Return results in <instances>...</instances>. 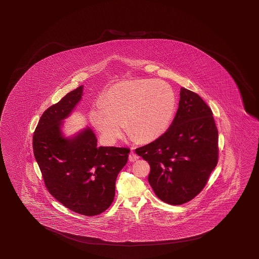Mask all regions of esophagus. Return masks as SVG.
Returning <instances> with one entry per match:
<instances>
[{
	"label": "esophagus",
	"mask_w": 259,
	"mask_h": 259,
	"mask_svg": "<svg viewBox=\"0 0 259 259\" xmlns=\"http://www.w3.org/2000/svg\"><path fill=\"white\" fill-rule=\"evenodd\" d=\"M138 159H139V156H138L137 154H135L133 151H132L130 155H128L130 162H135V161H137Z\"/></svg>",
	"instance_id": "esophagus-1"
}]
</instances>
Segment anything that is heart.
Returning <instances> with one entry per match:
<instances>
[{
  "mask_svg": "<svg viewBox=\"0 0 259 259\" xmlns=\"http://www.w3.org/2000/svg\"><path fill=\"white\" fill-rule=\"evenodd\" d=\"M176 109V95L159 79H130L113 85L103 105L90 111V119L107 143L121 137L124 124L138 142H152L169 127Z\"/></svg>",
  "mask_w": 259,
  "mask_h": 259,
  "instance_id": "heart-1",
  "label": "heart"
}]
</instances>
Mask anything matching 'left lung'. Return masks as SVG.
<instances>
[{
	"label": "left lung",
	"instance_id": "obj_1",
	"mask_svg": "<svg viewBox=\"0 0 259 259\" xmlns=\"http://www.w3.org/2000/svg\"><path fill=\"white\" fill-rule=\"evenodd\" d=\"M179 108L167 131L135 150L148 161L155 195L179 205L194 198L218 164L219 132L213 113L198 94L181 88Z\"/></svg>",
	"mask_w": 259,
	"mask_h": 259
}]
</instances>
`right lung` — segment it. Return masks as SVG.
<instances>
[{"mask_svg": "<svg viewBox=\"0 0 259 259\" xmlns=\"http://www.w3.org/2000/svg\"><path fill=\"white\" fill-rule=\"evenodd\" d=\"M83 88L44 112L34 132L33 151L49 193L67 208L91 217L114 201L116 178L127 164L130 149L98 147L88 126L71 136L64 134L65 119L80 102Z\"/></svg>", "mask_w": 259, "mask_h": 259, "instance_id": "right-lung-1", "label": "right lung"}]
</instances>
